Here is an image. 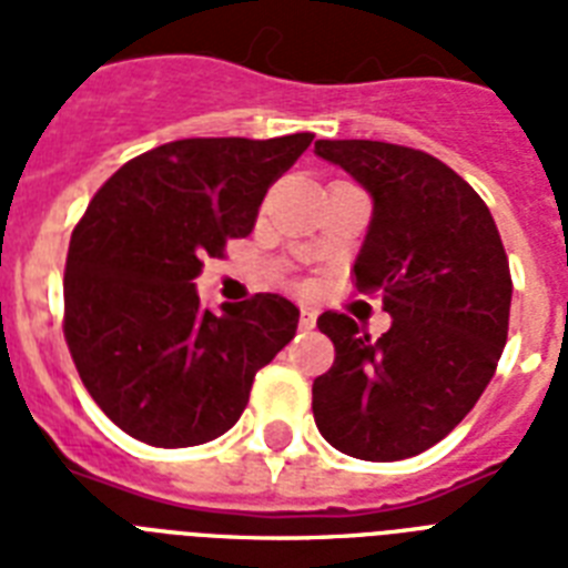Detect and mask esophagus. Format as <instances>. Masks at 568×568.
Wrapping results in <instances>:
<instances>
[{"instance_id": "obj_1", "label": "esophagus", "mask_w": 568, "mask_h": 568, "mask_svg": "<svg viewBox=\"0 0 568 568\" xmlns=\"http://www.w3.org/2000/svg\"><path fill=\"white\" fill-rule=\"evenodd\" d=\"M315 321H318V312L312 310V306H303V310H301V329H312V327H315Z\"/></svg>"}]
</instances>
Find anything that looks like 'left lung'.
Here are the masks:
<instances>
[{"label": "left lung", "instance_id": "1", "mask_svg": "<svg viewBox=\"0 0 568 568\" xmlns=\"http://www.w3.org/2000/svg\"><path fill=\"white\" fill-rule=\"evenodd\" d=\"M315 155L372 194L354 276L392 315L377 342L347 315H321L336 359L312 383L315 424L347 457H415L493 379L510 324V262L484 200L439 159L386 141H315Z\"/></svg>", "mask_w": 568, "mask_h": 568}]
</instances>
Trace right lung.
<instances>
[{"label": "right lung", "instance_id": "add662e5", "mask_svg": "<svg viewBox=\"0 0 568 568\" xmlns=\"http://www.w3.org/2000/svg\"><path fill=\"white\" fill-rule=\"evenodd\" d=\"M312 132L185 138L126 162L75 223L64 274V338L102 413L132 439L191 448L239 422L258 368L294 338L280 294L200 306L205 256L256 226L267 189Z\"/></svg>", "mask_w": 568, "mask_h": 568}]
</instances>
